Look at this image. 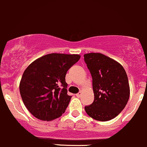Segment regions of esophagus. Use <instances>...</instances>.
I'll return each instance as SVG.
<instances>
[{"instance_id":"34e87169","label":"esophagus","mask_w":147,"mask_h":147,"mask_svg":"<svg viewBox=\"0 0 147 147\" xmlns=\"http://www.w3.org/2000/svg\"><path fill=\"white\" fill-rule=\"evenodd\" d=\"M81 96H82V93H81V92H79V93H78L76 94V96L78 97V98H79V97H81Z\"/></svg>"}]
</instances>
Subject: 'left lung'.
I'll return each instance as SVG.
<instances>
[{"mask_svg": "<svg viewBox=\"0 0 147 147\" xmlns=\"http://www.w3.org/2000/svg\"><path fill=\"white\" fill-rule=\"evenodd\" d=\"M84 57L93 78L94 93V101L85 110L96 120H110L122 111L129 100L126 71L117 61L100 53H88Z\"/></svg>", "mask_w": 147, "mask_h": 147, "instance_id": "left-lung-1", "label": "left lung"}]
</instances>
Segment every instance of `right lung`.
Returning a JSON list of instances; mask_svg holds the SVG:
<instances>
[{
	"mask_svg": "<svg viewBox=\"0 0 147 147\" xmlns=\"http://www.w3.org/2000/svg\"><path fill=\"white\" fill-rule=\"evenodd\" d=\"M80 58L79 54L52 53L27 67L20 82V93L25 107L36 118L51 121L64 113L71 98L67 94L65 77Z\"/></svg>",
	"mask_w": 147,
	"mask_h": 147,
	"instance_id": "1",
	"label": "right lung"
}]
</instances>
